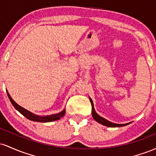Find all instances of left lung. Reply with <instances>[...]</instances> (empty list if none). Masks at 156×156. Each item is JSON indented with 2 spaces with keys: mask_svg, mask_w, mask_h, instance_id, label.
I'll return each mask as SVG.
<instances>
[{
  "mask_svg": "<svg viewBox=\"0 0 156 156\" xmlns=\"http://www.w3.org/2000/svg\"><path fill=\"white\" fill-rule=\"evenodd\" d=\"M89 100H90L91 104H92V117H93V118H94V120L98 122L101 123V124L105 125V126L111 127V128H117V127H122V126H125V125L130 124V122L129 123H126V124H116V123L111 122H109L108 120H107V119H104L103 117H101V116H99L96 113L95 110H94V105H93L92 100L90 98H89Z\"/></svg>",
  "mask_w": 156,
  "mask_h": 156,
  "instance_id": "8db88e82",
  "label": "left lung"
}]
</instances>
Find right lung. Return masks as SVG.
Masks as SVG:
<instances>
[{"label": "right lung", "instance_id": "add662e5", "mask_svg": "<svg viewBox=\"0 0 156 156\" xmlns=\"http://www.w3.org/2000/svg\"><path fill=\"white\" fill-rule=\"evenodd\" d=\"M7 94H8L9 98L11 103L13 105V106L17 109L18 112L22 114L24 117H26L27 119H30V120L32 121H35V122H53L55 120H58L62 118V117H64V114H65V109H64L62 112H61L60 113H58V114H52V115H48V116H44V117H41V116H37L35 115L33 113L30 112L29 111L26 110L23 107H21L20 105H19L17 103H15L14 101V100L11 98L10 94H9L8 91H6Z\"/></svg>", "mask_w": 156, "mask_h": 156}]
</instances>
